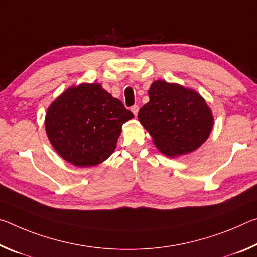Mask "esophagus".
Instances as JSON below:
<instances>
[{
    "mask_svg": "<svg viewBox=\"0 0 257 257\" xmlns=\"http://www.w3.org/2000/svg\"><path fill=\"white\" fill-rule=\"evenodd\" d=\"M131 111L133 112L134 116H137V115H138V111H139V106H133V107H131Z\"/></svg>",
    "mask_w": 257,
    "mask_h": 257,
    "instance_id": "34e87169",
    "label": "esophagus"
}]
</instances>
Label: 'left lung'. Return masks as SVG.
I'll use <instances>...</instances> for the list:
<instances>
[{
  "label": "left lung",
  "mask_w": 257,
  "mask_h": 257,
  "mask_svg": "<svg viewBox=\"0 0 257 257\" xmlns=\"http://www.w3.org/2000/svg\"><path fill=\"white\" fill-rule=\"evenodd\" d=\"M148 94L149 102L139 110L138 118L162 154L180 156L207 140L214 118L199 93L175 83L155 81Z\"/></svg>",
  "instance_id": "1"
}]
</instances>
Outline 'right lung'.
I'll use <instances>...</instances> for the list:
<instances>
[{"label":"right lung","instance_id":"obj_1","mask_svg":"<svg viewBox=\"0 0 257 257\" xmlns=\"http://www.w3.org/2000/svg\"><path fill=\"white\" fill-rule=\"evenodd\" d=\"M133 113L99 83L71 86L50 104L45 131L60 156L78 167L98 165L116 148Z\"/></svg>","mask_w":257,"mask_h":257}]
</instances>
